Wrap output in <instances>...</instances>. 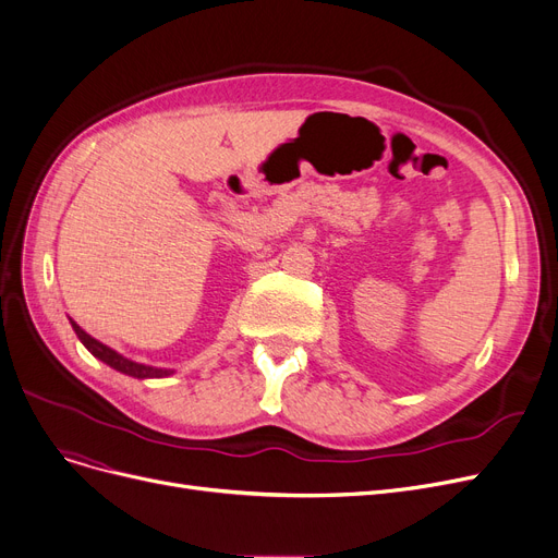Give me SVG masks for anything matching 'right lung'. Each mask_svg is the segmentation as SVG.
I'll list each match as a JSON object with an SVG mask.
<instances>
[{
    "label": "right lung",
    "mask_w": 558,
    "mask_h": 558,
    "mask_svg": "<svg viewBox=\"0 0 558 558\" xmlns=\"http://www.w3.org/2000/svg\"><path fill=\"white\" fill-rule=\"evenodd\" d=\"M70 326H72V330L77 332L80 342H82L95 357L102 360L105 365H109L111 369H116V372H120V374L132 376V378H141V380H145V378H166V376L175 374L173 369L141 365V362H134V360H130V357H125V355H120L118 351L109 349L107 344H102V342H98V339H95V337H90L86 330H82L72 319H70Z\"/></svg>",
    "instance_id": "obj_1"
}]
</instances>
